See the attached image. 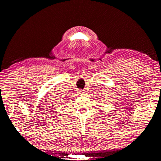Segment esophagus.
<instances>
[{"label":"esophagus","mask_w":161,"mask_h":161,"mask_svg":"<svg viewBox=\"0 0 161 161\" xmlns=\"http://www.w3.org/2000/svg\"><path fill=\"white\" fill-rule=\"evenodd\" d=\"M79 94H83V93H84V92H83V90H81V89H80L79 90Z\"/></svg>","instance_id":"34e87169"}]
</instances>
